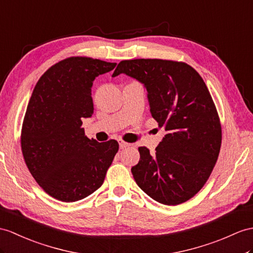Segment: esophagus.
I'll return each mask as SVG.
<instances>
[{"label": "esophagus", "instance_id": "esophagus-1", "mask_svg": "<svg viewBox=\"0 0 253 253\" xmlns=\"http://www.w3.org/2000/svg\"><path fill=\"white\" fill-rule=\"evenodd\" d=\"M118 143H119L120 149H125V148H126V147L130 146V144L126 143V141H125V140H122V139H119V140H118Z\"/></svg>", "mask_w": 253, "mask_h": 253}]
</instances>
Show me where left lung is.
Instances as JSON below:
<instances>
[{"label": "left lung", "instance_id": "left-lung-1", "mask_svg": "<svg viewBox=\"0 0 253 253\" xmlns=\"http://www.w3.org/2000/svg\"><path fill=\"white\" fill-rule=\"evenodd\" d=\"M145 85L153 119L166 134L151 155L139 147L131 169L137 186L164 205L187 202L206 183L221 147V125L204 80L192 66L161 59L125 60L113 76Z\"/></svg>", "mask_w": 253, "mask_h": 253}]
</instances>
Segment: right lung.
Returning <instances> with one entry per match:
<instances>
[{"label":"right lung","mask_w":253,"mask_h":253,"mask_svg":"<svg viewBox=\"0 0 253 253\" xmlns=\"http://www.w3.org/2000/svg\"><path fill=\"white\" fill-rule=\"evenodd\" d=\"M116 63L71 57L48 69L30 98L21 130V150L31 175L53 199L71 203L100 188L118 152L110 139L84 135L83 118L93 114L91 88Z\"/></svg>","instance_id":"add662e5"}]
</instances>
